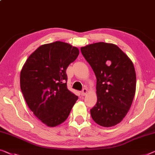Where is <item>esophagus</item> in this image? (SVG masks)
<instances>
[{
	"mask_svg": "<svg viewBox=\"0 0 155 155\" xmlns=\"http://www.w3.org/2000/svg\"><path fill=\"white\" fill-rule=\"evenodd\" d=\"M87 92H88V91H87V89L84 88V89H83V91L81 92V94H82L83 96H85V94L87 93Z\"/></svg>",
	"mask_w": 155,
	"mask_h": 155,
	"instance_id": "obj_1",
	"label": "esophagus"
}]
</instances>
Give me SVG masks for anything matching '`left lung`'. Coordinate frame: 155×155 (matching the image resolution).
<instances>
[{
    "instance_id": "1",
    "label": "left lung",
    "mask_w": 155,
    "mask_h": 155,
    "mask_svg": "<svg viewBox=\"0 0 155 155\" xmlns=\"http://www.w3.org/2000/svg\"><path fill=\"white\" fill-rule=\"evenodd\" d=\"M97 78V101L91 110L99 125L110 127L120 122L130 109L137 86L131 59L117 45L97 42L81 48Z\"/></svg>"
}]
</instances>
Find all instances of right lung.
<instances>
[{
    "label": "right lung",
    "mask_w": 155,
    "mask_h": 155,
    "mask_svg": "<svg viewBox=\"0 0 155 155\" xmlns=\"http://www.w3.org/2000/svg\"><path fill=\"white\" fill-rule=\"evenodd\" d=\"M79 50L61 41L41 45L28 58L20 74V87L27 105L49 127L68 118L78 97L67 86L66 70Z\"/></svg>",
    "instance_id": "add662e5"
}]
</instances>
